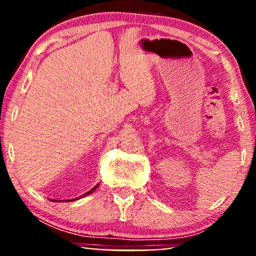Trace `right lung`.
<instances>
[{
	"label": "right lung",
	"mask_w": 256,
	"mask_h": 256,
	"mask_svg": "<svg viewBox=\"0 0 256 256\" xmlns=\"http://www.w3.org/2000/svg\"><path fill=\"white\" fill-rule=\"evenodd\" d=\"M98 186H99V184H98V185H96V186H94L93 188H92V190H90L88 192H86V194H82V197H85V196H88V194H92V192H94V191H96V188ZM78 198H80V197H78ZM78 198H76V199H78ZM71 200H74V199H71ZM71 200H68V202H71ZM52 202H57V200H52ZM66 202V200H65Z\"/></svg>",
	"instance_id": "add662e5"
}]
</instances>
